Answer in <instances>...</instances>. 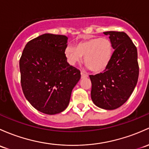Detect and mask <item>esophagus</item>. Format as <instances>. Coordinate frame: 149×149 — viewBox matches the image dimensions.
Segmentation results:
<instances>
[{
    "mask_svg": "<svg viewBox=\"0 0 149 149\" xmlns=\"http://www.w3.org/2000/svg\"><path fill=\"white\" fill-rule=\"evenodd\" d=\"M81 77H82V78H86V77H88V75L87 73H84L83 70H81Z\"/></svg>",
    "mask_w": 149,
    "mask_h": 149,
    "instance_id": "obj_1",
    "label": "esophagus"
}]
</instances>
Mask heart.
Segmentation results:
<instances>
[{
  "instance_id": "heart-1",
  "label": "heart",
  "mask_w": 149,
  "mask_h": 149,
  "mask_svg": "<svg viewBox=\"0 0 149 149\" xmlns=\"http://www.w3.org/2000/svg\"><path fill=\"white\" fill-rule=\"evenodd\" d=\"M112 41L106 37L91 38L77 43L76 47L68 45L64 54L70 65L80 62L84 56V64L94 73H101L108 68L113 55Z\"/></svg>"
}]
</instances>
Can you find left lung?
Masks as SVG:
<instances>
[{
    "instance_id": "left-lung-1",
    "label": "left lung",
    "mask_w": 149,
    "mask_h": 149,
    "mask_svg": "<svg viewBox=\"0 0 149 149\" xmlns=\"http://www.w3.org/2000/svg\"><path fill=\"white\" fill-rule=\"evenodd\" d=\"M112 41V60L103 73L90 75L91 99L95 106L106 110L121 106L131 96L139 79L137 48L124 32L106 31Z\"/></svg>"
}]
</instances>
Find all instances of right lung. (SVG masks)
<instances>
[{"mask_svg": "<svg viewBox=\"0 0 149 149\" xmlns=\"http://www.w3.org/2000/svg\"><path fill=\"white\" fill-rule=\"evenodd\" d=\"M68 38L45 33L28 42L20 58L23 94L39 111L59 113L69 103L81 72L67 62L64 51Z\"/></svg>", "mask_w": 149, "mask_h": 149, "instance_id": "1", "label": "right lung"}]
</instances>
